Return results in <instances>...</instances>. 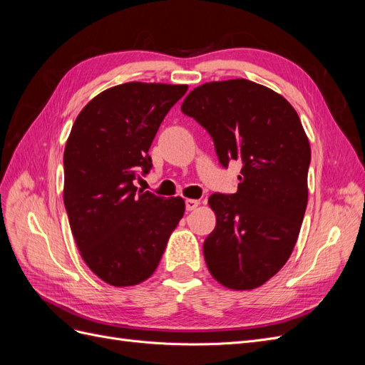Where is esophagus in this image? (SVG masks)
I'll use <instances>...</instances> for the list:
<instances>
[{
  "label": "esophagus",
  "mask_w": 365,
  "mask_h": 365,
  "mask_svg": "<svg viewBox=\"0 0 365 365\" xmlns=\"http://www.w3.org/2000/svg\"><path fill=\"white\" fill-rule=\"evenodd\" d=\"M197 205H200V201H197V200H187L185 201V210H187V212H192V210H195Z\"/></svg>",
  "instance_id": "1"
}]
</instances>
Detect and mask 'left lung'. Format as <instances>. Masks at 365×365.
I'll use <instances>...</instances> for the list:
<instances>
[{
  "label": "left lung",
  "instance_id": "obj_1",
  "mask_svg": "<svg viewBox=\"0 0 365 365\" xmlns=\"http://www.w3.org/2000/svg\"><path fill=\"white\" fill-rule=\"evenodd\" d=\"M181 111L212 135L224 168L242 163L237 192L208 197L216 227L202 247L207 268L228 289L259 288L288 262L306 212L311 146L300 117L247 79L197 86Z\"/></svg>",
  "mask_w": 365,
  "mask_h": 365
}]
</instances>
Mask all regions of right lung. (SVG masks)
<instances>
[{"mask_svg":"<svg viewBox=\"0 0 365 365\" xmlns=\"http://www.w3.org/2000/svg\"><path fill=\"white\" fill-rule=\"evenodd\" d=\"M187 85L128 82L96 96L71 128L63 152V202L83 262L123 288L155 272L184 215L180 196L137 190L152 168L149 148Z\"/></svg>","mask_w":365,"mask_h":365,"instance_id":"right-lung-1","label":"right lung"}]
</instances>
